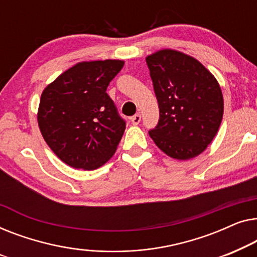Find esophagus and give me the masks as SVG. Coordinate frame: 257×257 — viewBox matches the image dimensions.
Returning a JSON list of instances; mask_svg holds the SVG:
<instances>
[{"mask_svg": "<svg viewBox=\"0 0 257 257\" xmlns=\"http://www.w3.org/2000/svg\"><path fill=\"white\" fill-rule=\"evenodd\" d=\"M130 121H132L133 124H139L141 122V115L140 114H135L134 116L130 117Z\"/></svg>", "mask_w": 257, "mask_h": 257, "instance_id": "esophagus-1", "label": "esophagus"}]
</instances>
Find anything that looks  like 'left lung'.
<instances>
[{
	"mask_svg": "<svg viewBox=\"0 0 257 257\" xmlns=\"http://www.w3.org/2000/svg\"><path fill=\"white\" fill-rule=\"evenodd\" d=\"M146 60L160 107V121L150 137L171 158L197 157L214 139L222 120L218 80L196 58L177 50H160Z\"/></svg>",
	"mask_w": 257,
	"mask_h": 257,
	"instance_id": "1",
	"label": "left lung"
}]
</instances>
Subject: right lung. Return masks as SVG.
Listing matches in <instances>:
<instances>
[{
    "label": "right lung",
    "mask_w": 257,
    "mask_h": 257,
    "mask_svg": "<svg viewBox=\"0 0 257 257\" xmlns=\"http://www.w3.org/2000/svg\"><path fill=\"white\" fill-rule=\"evenodd\" d=\"M123 65L116 59L80 61L43 91L39 129L58 158L72 168L95 170L116 151L125 122L106 91Z\"/></svg>",
    "instance_id": "right-lung-1"
}]
</instances>
